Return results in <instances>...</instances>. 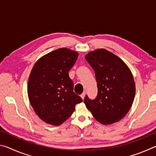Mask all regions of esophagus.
<instances>
[{
  "label": "esophagus",
  "mask_w": 156,
  "mask_h": 156,
  "mask_svg": "<svg viewBox=\"0 0 156 156\" xmlns=\"http://www.w3.org/2000/svg\"><path fill=\"white\" fill-rule=\"evenodd\" d=\"M85 95H86V92L85 91H84L83 94H82L81 95H80V97L82 98V99L83 100H84V97H85Z\"/></svg>",
  "instance_id": "1"
}]
</instances>
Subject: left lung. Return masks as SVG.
I'll return each mask as SVG.
<instances>
[{
	"instance_id": "8db88e82",
	"label": "left lung",
	"mask_w": 156,
	"mask_h": 156,
	"mask_svg": "<svg viewBox=\"0 0 156 156\" xmlns=\"http://www.w3.org/2000/svg\"><path fill=\"white\" fill-rule=\"evenodd\" d=\"M85 59L95 72L96 98L87 96L84 102L98 122L107 125L123 118L131 109L136 84L131 70L123 60L105 49L89 52Z\"/></svg>"
}]
</instances>
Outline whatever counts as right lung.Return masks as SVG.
Returning a JSON list of instances; mask_svg holds the SVG:
<instances>
[{"label": "right lung", "instance_id": "right-lung-1", "mask_svg": "<svg viewBox=\"0 0 156 156\" xmlns=\"http://www.w3.org/2000/svg\"><path fill=\"white\" fill-rule=\"evenodd\" d=\"M78 53L60 48L39 58L28 79L27 94L34 112L44 122L58 126L67 120L83 100L73 92L69 71Z\"/></svg>", "mask_w": 156, "mask_h": 156}]
</instances>
